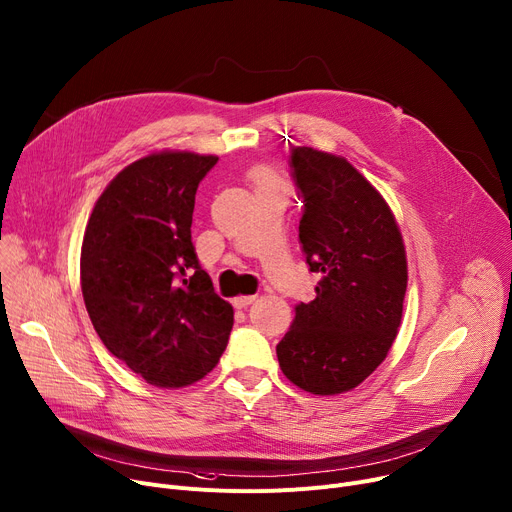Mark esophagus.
Segmentation results:
<instances>
[{
    "instance_id": "1",
    "label": "esophagus",
    "mask_w": 512,
    "mask_h": 512,
    "mask_svg": "<svg viewBox=\"0 0 512 512\" xmlns=\"http://www.w3.org/2000/svg\"><path fill=\"white\" fill-rule=\"evenodd\" d=\"M255 302V296H236L234 300H232V304L236 306V309H245V306H249V304H253Z\"/></svg>"
}]
</instances>
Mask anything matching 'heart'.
<instances>
[{"label": "heart", "mask_w": 512, "mask_h": 512, "mask_svg": "<svg viewBox=\"0 0 512 512\" xmlns=\"http://www.w3.org/2000/svg\"><path fill=\"white\" fill-rule=\"evenodd\" d=\"M251 181L255 187H282V179L269 168L251 170Z\"/></svg>", "instance_id": "b5f03b06"}]
</instances>
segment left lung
Listing matches in <instances>:
<instances>
[{
	"label": "left lung",
	"instance_id": "8db88e82",
	"mask_svg": "<svg viewBox=\"0 0 512 512\" xmlns=\"http://www.w3.org/2000/svg\"><path fill=\"white\" fill-rule=\"evenodd\" d=\"M304 214L298 241L321 274L276 346L286 379L313 395L346 393L387 358L403 317L407 255L385 197L344 156L292 150Z\"/></svg>",
	"mask_w": 512,
	"mask_h": 512
}]
</instances>
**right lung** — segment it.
I'll return each instance as SVG.
<instances>
[{
    "mask_svg": "<svg viewBox=\"0 0 512 512\" xmlns=\"http://www.w3.org/2000/svg\"><path fill=\"white\" fill-rule=\"evenodd\" d=\"M216 162L187 150L142 156L100 193L84 230L90 321L107 350L158 389L206 377L234 323L191 243L195 191Z\"/></svg>",
    "mask_w": 512,
    "mask_h": 512,
    "instance_id": "obj_1",
    "label": "right lung"
}]
</instances>
